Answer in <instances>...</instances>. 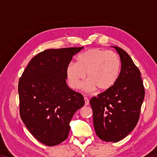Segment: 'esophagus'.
<instances>
[{
    "instance_id": "34e87169",
    "label": "esophagus",
    "mask_w": 157,
    "mask_h": 157,
    "mask_svg": "<svg viewBox=\"0 0 157 157\" xmlns=\"http://www.w3.org/2000/svg\"><path fill=\"white\" fill-rule=\"evenodd\" d=\"M84 102H85V105H89V100L88 98H87L86 97H84Z\"/></svg>"
}]
</instances>
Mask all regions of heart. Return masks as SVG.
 Listing matches in <instances>:
<instances>
[{
	"mask_svg": "<svg viewBox=\"0 0 157 157\" xmlns=\"http://www.w3.org/2000/svg\"><path fill=\"white\" fill-rule=\"evenodd\" d=\"M121 68V59L116 52L91 48L79 54L77 62H69L66 73L71 88H80L86 73L88 80L84 88L87 91H94L97 88L100 91H105L118 80Z\"/></svg>",
	"mask_w": 157,
	"mask_h": 157,
	"instance_id": "obj_1",
	"label": "heart"
}]
</instances>
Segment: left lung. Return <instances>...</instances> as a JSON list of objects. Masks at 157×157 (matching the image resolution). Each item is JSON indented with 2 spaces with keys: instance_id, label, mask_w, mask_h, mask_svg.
<instances>
[{
  "instance_id": "obj_1",
  "label": "left lung",
  "mask_w": 157,
  "mask_h": 157,
  "mask_svg": "<svg viewBox=\"0 0 157 157\" xmlns=\"http://www.w3.org/2000/svg\"><path fill=\"white\" fill-rule=\"evenodd\" d=\"M114 48L121 62L118 80L110 89L90 100L97 136L104 141L118 142L131 132L139 121L145 97L141 74L129 55Z\"/></svg>"
}]
</instances>
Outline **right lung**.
<instances>
[{"label":"right lung","mask_w":157,"mask_h":157,"mask_svg":"<svg viewBox=\"0 0 157 157\" xmlns=\"http://www.w3.org/2000/svg\"><path fill=\"white\" fill-rule=\"evenodd\" d=\"M49 49L30 60L18 82L20 116L33 136L54 146L68 138L70 122L84 105L82 94L66 84V69L83 48Z\"/></svg>","instance_id":"obj_1"}]
</instances>
